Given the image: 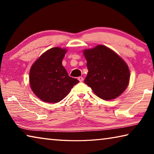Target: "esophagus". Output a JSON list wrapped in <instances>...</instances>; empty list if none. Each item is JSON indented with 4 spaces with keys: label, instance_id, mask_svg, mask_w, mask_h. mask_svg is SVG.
Returning a JSON list of instances; mask_svg holds the SVG:
<instances>
[{
    "label": "esophagus",
    "instance_id": "obj_1",
    "mask_svg": "<svg viewBox=\"0 0 154 154\" xmlns=\"http://www.w3.org/2000/svg\"><path fill=\"white\" fill-rule=\"evenodd\" d=\"M78 80H79L80 82H83V78L82 77H78Z\"/></svg>",
    "mask_w": 154,
    "mask_h": 154
}]
</instances>
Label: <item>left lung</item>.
<instances>
[{"label": "left lung", "instance_id": "obj_1", "mask_svg": "<svg viewBox=\"0 0 154 154\" xmlns=\"http://www.w3.org/2000/svg\"><path fill=\"white\" fill-rule=\"evenodd\" d=\"M88 72L84 82L99 98H118L128 85L130 73L125 61L106 46L98 45L84 49Z\"/></svg>", "mask_w": 154, "mask_h": 154}]
</instances>
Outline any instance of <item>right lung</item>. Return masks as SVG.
<instances>
[{
    "label": "right lung",
    "instance_id": "add662e5",
    "mask_svg": "<svg viewBox=\"0 0 154 154\" xmlns=\"http://www.w3.org/2000/svg\"><path fill=\"white\" fill-rule=\"evenodd\" d=\"M67 49L53 48L41 55L30 70L31 90L41 100L49 103L61 101L79 82L69 76L62 62Z\"/></svg>",
    "mask_w": 154,
    "mask_h": 154
}]
</instances>
